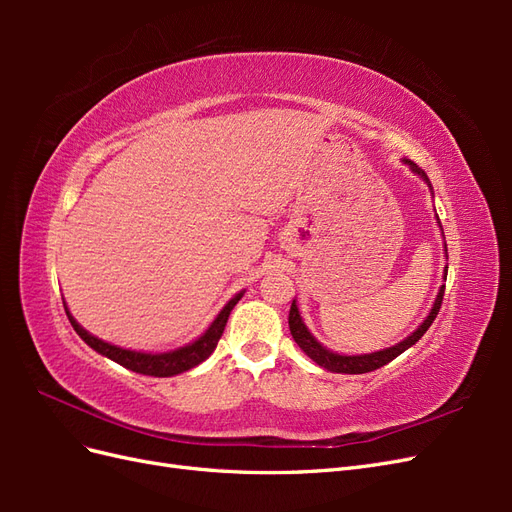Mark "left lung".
<instances>
[{
    "mask_svg": "<svg viewBox=\"0 0 512 512\" xmlns=\"http://www.w3.org/2000/svg\"><path fill=\"white\" fill-rule=\"evenodd\" d=\"M404 162L412 168V173H416V175L421 177V179L429 185V188H431V181H429V177L425 175L423 168H418V166H416L414 162H410V160H404ZM438 224H440V222H438ZM446 271H448V267L444 269V280H446ZM442 299H444V286L440 288L438 297H436V303H433L431 312H429V316L423 320L421 327H418L412 335H408V337L404 339V342H399L397 346H391V348H386V350H378V352H371V354H352V356H348V354H337V352H331V350L324 348V346L318 342V339L307 331L305 322H303V318H301V314H299L297 301H292V305H290L288 324H290V333H292V337H294V342H297L299 348L309 356V359L316 361L320 367L329 369V371H335V374H367V371H374V369H380V367L386 365V363H391L393 359H397V356H399L401 352H406L410 346H414V344L418 342V339H421V337L425 335V331L431 327V322L436 320V316H438V312H440Z\"/></svg>",
    "mask_w": 512,
    "mask_h": 512,
    "instance_id": "8db88e82",
    "label": "left lung"
}]
</instances>
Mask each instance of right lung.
<instances>
[{
  "mask_svg": "<svg viewBox=\"0 0 512 512\" xmlns=\"http://www.w3.org/2000/svg\"><path fill=\"white\" fill-rule=\"evenodd\" d=\"M243 297V292L235 294L226 305L222 312L218 314V318H215L211 322V327L200 335L196 342L183 346V348H177L173 352H160V354H151V352H136V350H126V348H119V346H113V344H106L102 342V339L94 337L91 333H87L79 322L74 320V316L68 312L66 307V314H68V320L74 327V331L79 333V337L83 339V342L94 348L96 352H100L102 356H106V359H111L119 365H123L126 369H132L136 371V374H143V376H156V378H168V376H177V374H183V371H188L196 365L203 363L205 359H209L211 352L215 350V346H218L220 337L224 333V327L228 322V316L232 312V307H235L239 303V299Z\"/></svg>",
  "mask_w": 512,
  "mask_h": 512,
  "instance_id": "obj_1",
  "label": "right lung"
}]
</instances>
